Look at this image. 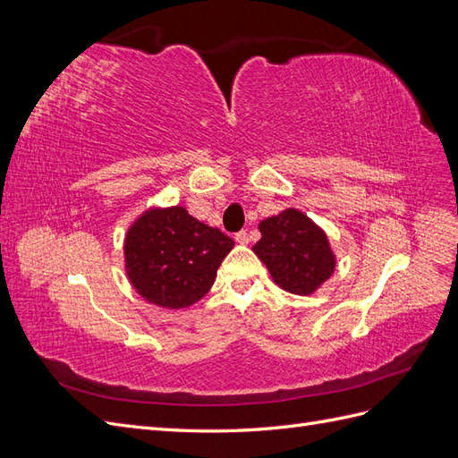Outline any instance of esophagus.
<instances>
[{"mask_svg": "<svg viewBox=\"0 0 458 458\" xmlns=\"http://www.w3.org/2000/svg\"><path fill=\"white\" fill-rule=\"evenodd\" d=\"M234 241H237L239 244H248V241H250V239H248V233L246 231H241V233L234 234Z\"/></svg>", "mask_w": 458, "mask_h": 458, "instance_id": "1", "label": "esophagus"}]
</instances>
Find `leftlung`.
Listing matches in <instances>:
<instances>
[{
    "mask_svg": "<svg viewBox=\"0 0 458 458\" xmlns=\"http://www.w3.org/2000/svg\"><path fill=\"white\" fill-rule=\"evenodd\" d=\"M258 229L261 239L252 250L286 293L310 296L335 273L336 256L325 229L296 208L261 219Z\"/></svg>",
    "mask_w": 458,
    "mask_h": 458,
    "instance_id": "8db88e82",
    "label": "left lung"
}]
</instances>
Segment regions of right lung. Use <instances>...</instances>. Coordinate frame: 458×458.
Returning a JSON list of instances; mask_svg holds the SVG:
<instances>
[{
    "label": "right lung",
    "instance_id": "add662e5",
    "mask_svg": "<svg viewBox=\"0 0 458 458\" xmlns=\"http://www.w3.org/2000/svg\"><path fill=\"white\" fill-rule=\"evenodd\" d=\"M233 239L202 224L183 206H152L133 219L123 239V267L143 300L183 310L212 288Z\"/></svg>",
    "mask_w": 458,
    "mask_h": 458
}]
</instances>
